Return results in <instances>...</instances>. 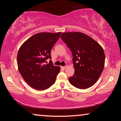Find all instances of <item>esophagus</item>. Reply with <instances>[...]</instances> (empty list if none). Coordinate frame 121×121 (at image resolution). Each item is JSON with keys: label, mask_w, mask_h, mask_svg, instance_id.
<instances>
[{"label": "esophagus", "mask_w": 121, "mask_h": 121, "mask_svg": "<svg viewBox=\"0 0 121 121\" xmlns=\"http://www.w3.org/2000/svg\"><path fill=\"white\" fill-rule=\"evenodd\" d=\"M61 68L63 69H65L66 68V66H63V67H61Z\"/></svg>", "instance_id": "obj_1"}]
</instances>
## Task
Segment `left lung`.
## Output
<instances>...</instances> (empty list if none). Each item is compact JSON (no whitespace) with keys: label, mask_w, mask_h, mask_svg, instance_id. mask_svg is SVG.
I'll return each instance as SVG.
<instances>
[{"label":"left lung","mask_w":121,"mask_h":121,"mask_svg":"<svg viewBox=\"0 0 121 121\" xmlns=\"http://www.w3.org/2000/svg\"><path fill=\"white\" fill-rule=\"evenodd\" d=\"M61 38L73 56L75 73L69 78L70 84L80 89L91 87L97 82L104 70V49L93 38L82 32H64Z\"/></svg>","instance_id":"left-lung-1"}]
</instances>
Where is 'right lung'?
Masks as SVG:
<instances>
[{
  "mask_svg": "<svg viewBox=\"0 0 121 121\" xmlns=\"http://www.w3.org/2000/svg\"><path fill=\"white\" fill-rule=\"evenodd\" d=\"M57 33L40 32L28 38L18 51L17 63L19 71L24 81L31 87L46 90L53 85L60 67L54 66L51 61V50L60 37Z\"/></svg>",
  "mask_w": 121,
  "mask_h": 121,
  "instance_id": "right-lung-1",
  "label": "right lung"
}]
</instances>
